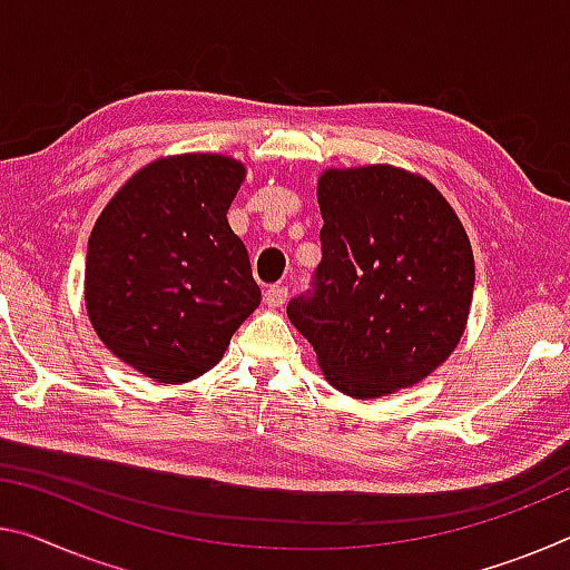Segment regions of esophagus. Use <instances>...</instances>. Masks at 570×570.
<instances>
[{
	"label": "esophagus",
	"instance_id": "34e87169",
	"mask_svg": "<svg viewBox=\"0 0 570 570\" xmlns=\"http://www.w3.org/2000/svg\"><path fill=\"white\" fill-rule=\"evenodd\" d=\"M286 296H288V288L282 284H274L264 292V302L271 306V309H276V306H282L286 302Z\"/></svg>",
	"mask_w": 570,
	"mask_h": 570
}]
</instances>
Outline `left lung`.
Returning <instances> with one entry per match:
<instances>
[{
    "label": "left lung",
    "mask_w": 570,
    "mask_h": 570,
    "mask_svg": "<svg viewBox=\"0 0 570 570\" xmlns=\"http://www.w3.org/2000/svg\"><path fill=\"white\" fill-rule=\"evenodd\" d=\"M322 261L286 314L340 393L367 401L431 375L462 340L474 256L454 207L391 165L317 183Z\"/></svg>",
    "instance_id": "obj_1"
}]
</instances>
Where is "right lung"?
<instances>
[{"label": "right lung", "instance_id": "1", "mask_svg": "<svg viewBox=\"0 0 570 570\" xmlns=\"http://www.w3.org/2000/svg\"><path fill=\"white\" fill-rule=\"evenodd\" d=\"M246 167L223 155H177L139 169L90 230L86 309L104 345L157 383L218 365L261 304L228 207Z\"/></svg>", "mask_w": 570, "mask_h": 570}]
</instances>
